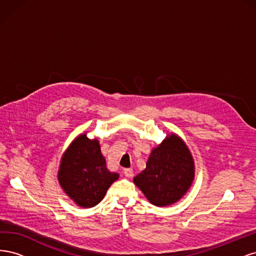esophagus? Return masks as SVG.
Listing matches in <instances>:
<instances>
[{
  "label": "esophagus",
  "instance_id": "1",
  "mask_svg": "<svg viewBox=\"0 0 256 256\" xmlns=\"http://www.w3.org/2000/svg\"><path fill=\"white\" fill-rule=\"evenodd\" d=\"M124 174H125V176L126 177H132L134 176V171H132V168H125L124 170Z\"/></svg>",
  "mask_w": 256,
  "mask_h": 256
}]
</instances>
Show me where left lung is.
Returning <instances> with one entry per match:
<instances>
[{"mask_svg": "<svg viewBox=\"0 0 256 256\" xmlns=\"http://www.w3.org/2000/svg\"><path fill=\"white\" fill-rule=\"evenodd\" d=\"M194 176V159L189 147L180 136L171 134L152 150L146 168L134 182L152 205L166 207L188 192Z\"/></svg>", "mask_w": 256, "mask_h": 256, "instance_id": "1", "label": "left lung"}]
</instances>
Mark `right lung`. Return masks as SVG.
<instances>
[{
    "instance_id": "right-lung-1",
    "label": "right lung",
    "mask_w": 256,
    "mask_h": 256,
    "mask_svg": "<svg viewBox=\"0 0 256 256\" xmlns=\"http://www.w3.org/2000/svg\"><path fill=\"white\" fill-rule=\"evenodd\" d=\"M120 175L106 168L98 138L81 134L62 154L58 180L74 203L83 208L102 202L110 186Z\"/></svg>"
}]
</instances>
